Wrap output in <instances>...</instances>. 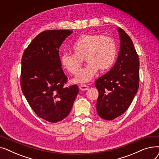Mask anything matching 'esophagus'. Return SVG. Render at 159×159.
<instances>
[{
	"mask_svg": "<svg viewBox=\"0 0 159 159\" xmlns=\"http://www.w3.org/2000/svg\"><path fill=\"white\" fill-rule=\"evenodd\" d=\"M88 86H87L86 85H84V84H82V85H80L79 86V89L81 90V91H86L88 89Z\"/></svg>",
	"mask_w": 159,
	"mask_h": 159,
	"instance_id": "34e87169",
	"label": "esophagus"
}]
</instances>
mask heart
Listing matches in <instances>:
<instances>
[{
  "label": "heart",
  "mask_w": 159,
  "mask_h": 159,
  "mask_svg": "<svg viewBox=\"0 0 159 159\" xmlns=\"http://www.w3.org/2000/svg\"><path fill=\"white\" fill-rule=\"evenodd\" d=\"M74 54L64 53L61 57L64 68L71 74H76L84 59L88 64L77 74L73 82H89L99 70L104 72L113 66L116 56V45L114 39L96 33L82 35L73 44Z\"/></svg>",
  "instance_id": "heart-1"
}]
</instances>
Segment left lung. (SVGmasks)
Returning a JSON list of instances; mask_svg holds the SVG:
<instances>
[{
  "label": "left lung",
  "mask_w": 159,
  "mask_h": 159,
  "mask_svg": "<svg viewBox=\"0 0 159 159\" xmlns=\"http://www.w3.org/2000/svg\"><path fill=\"white\" fill-rule=\"evenodd\" d=\"M120 52L113 68L95 81L98 91L97 111L100 117L111 120L126 111L139 89V60L131 38L118 28Z\"/></svg>",
  "instance_id": "left-lung-1"
}]
</instances>
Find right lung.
<instances>
[{"label": "right lung", "instance_id": "1", "mask_svg": "<svg viewBox=\"0 0 159 159\" xmlns=\"http://www.w3.org/2000/svg\"><path fill=\"white\" fill-rule=\"evenodd\" d=\"M73 31L52 30L37 35L22 57L20 86L31 109L50 122L69 115L79 93L77 85L64 86L68 78L62 69L59 48Z\"/></svg>", "mask_w": 159, "mask_h": 159}]
</instances>
